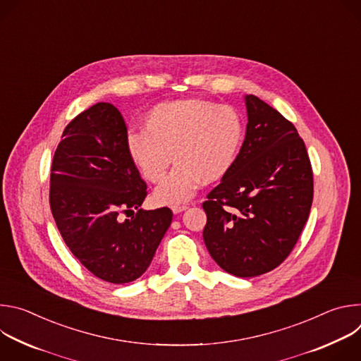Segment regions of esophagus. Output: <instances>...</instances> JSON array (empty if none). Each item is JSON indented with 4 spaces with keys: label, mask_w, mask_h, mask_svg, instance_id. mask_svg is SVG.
<instances>
[{
    "label": "esophagus",
    "mask_w": 361,
    "mask_h": 361,
    "mask_svg": "<svg viewBox=\"0 0 361 361\" xmlns=\"http://www.w3.org/2000/svg\"><path fill=\"white\" fill-rule=\"evenodd\" d=\"M187 209H188L187 205H173V207H171V210H173L174 214H178V213H181V212H185Z\"/></svg>",
    "instance_id": "34e87169"
}]
</instances>
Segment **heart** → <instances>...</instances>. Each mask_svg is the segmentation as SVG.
<instances>
[{
	"label": "heart",
	"instance_id": "1",
	"mask_svg": "<svg viewBox=\"0 0 361 361\" xmlns=\"http://www.w3.org/2000/svg\"><path fill=\"white\" fill-rule=\"evenodd\" d=\"M244 137L240 114L217 102L185 98L160 102L144 118V131L131 133L127 149L149 183H160L173 160L176 169L156 190L161 204L191 200L202 184L221 180L234 166Z\"/></svg>",
	"mask_w": 361,
	"mask_h": 361
}]
</instances>
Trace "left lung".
Returning <instances> with one entry per match:
<instances>
[{"instance_id": "left-lung-1", "label": "left lung", "mask_w": 361, "mask_h": 361, "mask_svg": "<svg viewBox=\"0 0 361 361\" xmlns=\"http://www.w3.org/2000/svg\"><path fill=\"white\" fill-rule=\"evenodd\" d=\"M244 101L245 138L231 170L202 202V237L224 271L255 277L294 248L312 209L313 171L295 127L259 97Z\"/></svg>"}]
</instances>
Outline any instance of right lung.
<instances>
[{
	"mask_svg": "<svg viewBox=\"0 0 361 361\" xmlns=\"http://www.w3.org/2000/svg\"><path fill=\"white\" fill-rule=\"evenodd\" d=\"M145 195L147 184L128 156L121 113L110 102H97L78 114L54 154L49 205L66 244L95 277L126 284L148 269L173 212L142 210ZM121 212L133 216L123 221Z\"/></svg>",
	"mask_w": 361,
	"mask_h": 361,
	"instance_id": "add662e5",
	"label": "right lung"
}]
</instances>
